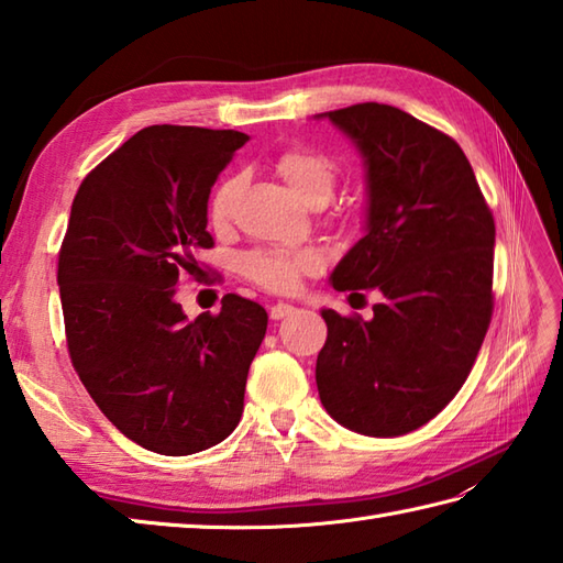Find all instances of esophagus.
I'll use <instances>...</instances> for the list:
<instances>
[{
  "instance_id": "34e87169",
  "label": "esophagus",
  "mask_w": 563,
  "mask_h": 563,
  "mask_svg": "<svg viewBox=\"0 0 563 563\" xmlns=\"http://www.w3.org/2000/svg\"><path fill=\"white\" fill-rule=\"evenodd\" d=\"M268 314H271V319H285V317H292L295 314V307L292 305H285V302H278V305H273L271 309H268Z\"/></svg>"
}]
</instances>
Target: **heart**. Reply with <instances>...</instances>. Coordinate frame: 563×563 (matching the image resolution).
<instances>
[{"mask_svg": "<svg viewBox=\"0 0 563 563\" xmlns=\"http://www.w3.org/2000/svg\"><path fill=\"white\" fill-rule=\"evenodd\" d=\"M275 169L285 178L292 194L300 198L305 206L324 208L336 188V164L329 157L312 150H285L278 159H275ZM236 181L234 178H224L222 184L214 186L208 214L214 227H224L230 220V206L234 196ZM321 268V256L312 249L302 251H283V249H263L251 251L242 258V271L249 280L266 290L288 292L297 288L300 275L317 273Z\"/></svg>", "mask_w": 563, "mask_h": 563, "instance_id": "1", "label": "heart"}]
</instances>
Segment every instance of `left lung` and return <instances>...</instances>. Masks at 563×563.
<instances>
[{"mask_svg":"<svg viewBox=\"0 0 563 563\" xmlns=\"http://www.w3.org/2000/svg\"><path fill=\"white\" fill-rule=\"evenodd\" d=\"M314 118H329L365 166V234L329 280L382 295L369 321L321 309L319 399L355 433H411L452 401L484 343L494 214L457 142L411 113L355 103Z\"/></svg>","mask_w":563,"mask_h":563,"instance_id":"1","label":"left lung"}]
</instances>
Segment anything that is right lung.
Masks as SVG:
<instances>
[{"label":"right lung","mask_w":563,"mask_h":563,"mask_svg":"<svg viewBox=\"0 0 563 563\" xmlns=\"http://www.w3.org/2000/svg\"><path fill=\"white\" fill-rule=\"evenodd\" d=\"M249 135L150 125L84 178L57 263L67 349L103 416L145 450L184 457L218 445L244 411L268 314L224 295L188 321L184 275L212 246L208 198Z\"/></svg>","instance_id":"add662e5"}]
</instances>
